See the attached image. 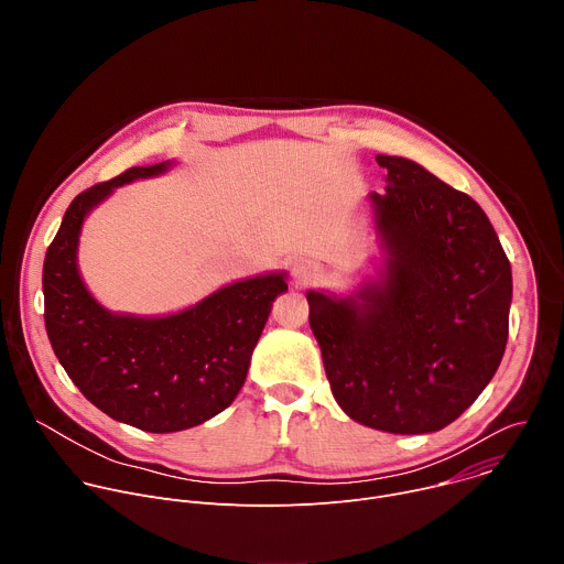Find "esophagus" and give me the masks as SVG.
<instances>
[{
  "instance_id": "esophagus-1",
  "label": "esophagus",
  "mask_w": 564,
  "mask_h": 564,
  "mask_svg": "<svg viewBox=\"0 0 564 564\" xmlns=\"http://www.w3.org/2000/svg\"><path fill=\"white\" fill-rule=\"evenodd\" d=\"M292 276H294V281L296 283H301V285H307V283H312L316 276H318V265L316 263H312V261H296L294 265H292Z\"/></svg>"
}]
</instances>
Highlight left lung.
Wrapping results in <instances>:
<instances>
[{
    "mask_svg": "<svg viewBox=\"0 0 564 564\" xmlns=\"http://www.w3.org/2000/svg\"><path fill=\"white\" fill-rule=\"evenodd\" d=\"M368 207L375 274L350 294L310 290V328L341 411L394 435L455 422L494 379L509 337L511 265L466 194L401 155H377Z\"/></svg>",
    "mask_w": 564,
    "mask_h": 564,
    "instance_id": "8db88e82",
    "label": "left lung"
}]
</instances>
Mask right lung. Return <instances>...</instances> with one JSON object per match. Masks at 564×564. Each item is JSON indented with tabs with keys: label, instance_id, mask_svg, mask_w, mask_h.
<instances>
[{
	"label": "right lung",
	"instance_id": "right-lung-1",
	"mask_svg": "<svg viewBox=\"0 0 564 564\" xmlns=\"http://www.w3.org/2000/svg\"><path fill=\"white\" fill-rule=\"evenodd\" d=\"M174 165L131 167L79 194L42 272L46 335L62 368L96 409L147 433L198 426L231 404L272 303L288 290V272L276 270L223 285L163 316L111 312L89 292L77 268L87 216L118 187L163 176Z\"/></svg>",
	"mask_w": 564,
	"mask_h": 564
}]
</instances>
